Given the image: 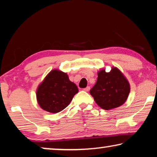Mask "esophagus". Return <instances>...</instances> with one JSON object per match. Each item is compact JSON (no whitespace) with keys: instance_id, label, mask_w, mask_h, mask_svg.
I'll list each match as a JSON object with an SVG mask.
<instances>
[{"instance_id":"34e87169","label":"esophagus","mask_w":157,"mask_h":157,"mask_svg":"<svg viewBox=\"0 0 157 157\" xmlns=\"http://www.w3.org/2000/svg\"><path fill=\"white\" fill-rule=\"evenodd\" d=\"M83 90H84L85 91H89L90 87H89V86H87L86 88H85V89H83Z\"/></svg>"}]
</instances>
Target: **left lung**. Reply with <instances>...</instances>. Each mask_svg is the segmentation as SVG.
<instances>
[{"label":"left lung","mask_w":157,"mask_h":157,"mask_svg":"<svg viewBox=\"0 0 157 157\" xmlns=\"http://www.w3.org/2000/svg\"><path fill=\"white\" fill-rule=\"evenodd\" d=\"M130 92V85L124 74L116 67L110 72L102 69L98 72L96 84L90 90L96 104L105 110L124 104Z\"/></svg>","instance_id":"left-lung-1"}]
</instances>
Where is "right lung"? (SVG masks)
Returning <instances> with one entry per match:
<instances>
[{
    "instance_id": "add662e5",
    "label": "right lung",
    "mask_w": 157,
    "mask_h": 157,
    "mask_svg": "<svg viewBox=\"0 0 157 157\" xmlns=\"http://www.w3.org/2000/svg\"><path fill=\"white\" fill-rule=\"evenodd\" d=\"M78 91L76 85L69 80L66 73L54 69L38 86L36 98L44 110L58 113L68 106Z\"/></svg>"
}]
</instances>
